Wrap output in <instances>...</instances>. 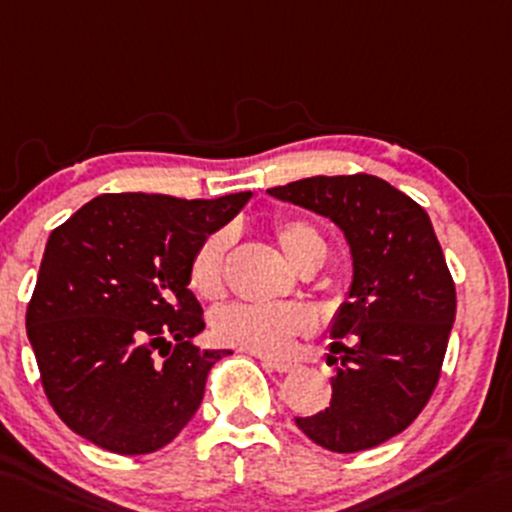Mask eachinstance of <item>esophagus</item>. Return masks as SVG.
<instances>
[{"label":"esophagus","instance_id":"esophagus-1","mask_svg":"<svg viewBox=\"0 0 512 512\" xmlns=\"http://www.w3.org/2000/svg\"><path fill=\"white\" fill-rule=\"evenodd\" d=\"M262 365L270 370H277V373H292L297 365L294 363H287V360H270V358H262Z\"/></svg>","mask_w":512,"mask_h":512}]
</instances>
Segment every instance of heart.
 <instances>
[{
    "instance_id": "obj_1",
    "label": "heart",
    "mask_w": 512,
    "mask_h": 512,
    "mask_svg": "<svg viewBox=\"0 0 512 512\" xmlns=\"http://www.w3.org/2000/svg\"><path fill=\"white\" fill-rule=\"evenodd\" d=\"M279 247L294 270L311 260L324 262V238L301 220H279L274 225ZM230 245L228 230L211 233L196 247L188 267L191 289L203 299H218L223 292V260ZM311 328V314L299 304H233L213 316V336L225 346L260 355L284 358L294 338Z\"/></svg>"
}]
</instances>
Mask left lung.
Returning a JSON list of instances; mask_svg holds the SVG:
<instances>
[{
    "label": "left lung",
    "instance_id": "left-lung-1",
    "mask_svg": "<svg viewBox=\"0 0 512 512\" xmlns=\"http://www.w3.org/2000/svg\"><path fill=\"white\" fill-rule=\"evenodd\" d=\"M267 193L324 215L351 252L346 301L328 324L331 405L294 422L328 451L373 449L427 405L454 326L456 289L432 220L370 174L311 176Z\"/></svg>",
    "mask_w": 512,
    "mask_h": 512
}]
</instances>
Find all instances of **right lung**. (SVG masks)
Masks as SVG:
<instances>
[{
    "label": "right lung",
    "mask_w": 512,
    "mask_h": 512,
    "mask_svg": "<svg viewBox=\"0 0 512 512\" xmlns=\"http://www.w3.org/2000/svg\"><path fill=\"white\" fill-rule=\"evenodd\" d=\"M252 191L211 201L102 193L51 233L26 333L58 417L112 454H152L201 407L223 348L188 289L196 247L242 211Z\"/></svg>",
    "instance_id": "obj_1"
}]
</instances>
